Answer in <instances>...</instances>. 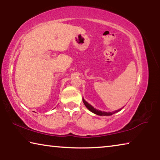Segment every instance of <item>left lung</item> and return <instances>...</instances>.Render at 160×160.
<instances>
[{
  "label": "left lung",
  "mask_w": 160,
  "mask_h": 160,
  "mask_svg": "<svg viewBox=\"0 0 160 160\" xmlns=\"http://www.w3.org/2000/svg\"><path fill=\"white\" fill-rule=\"evenodd\" d=\"M83 101V103L85 105V107L88 108V109L90 111V112H92L94 113H95V114L97 115H99V116H111L113 114V113H115L116 112H118V111H120V109L119 110H117V111H115V112H102V111H99V110H97L96 109H94V108L91 106V105L90 104H88V102H87L85 99H82Z\"/></svg>",
  "instance_id": "1"
}]
</instances>
